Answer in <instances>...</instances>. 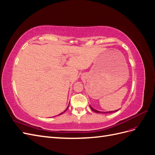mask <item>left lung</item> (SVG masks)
I'll list each match as a JSON object with an SVG mask.
<instances>
[{
	"mask_svg": "<svg viewBox=\"0 0 155 155\" xmlns=\"http://www.w3.org/2000/svg\"><path fill=\"white\" fill-rule=\"evenodd\" d=\"M90 107H91V110H92V111L96 112V113H112V112H115L118 111V110H119V109H118V110H114V111H109V112H101V111H99V110H97L94 109L93 107H92L91 105H90Z\"/></svg>",
	"mask_w": 155,
	"mask_h": 155,
	"instance_id": "obj_1",
	"label": "left lung"
}]
</instances>
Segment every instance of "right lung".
<instances>
[{"instance_id":"add662e5","label":"right lung","mask_w":155,"mask_h":155,"mask_svg":"<svg viewBox=\"0 0 155 155\" xmlns=\"http://www.w3.org/2000/svg\"><path fill=\"white\" fill-rule=\"evenodd\" d=\"M68 106H69V105H68ZM68 107H67V109H66V110H64V112H65V111H66V110H67V109H68ZM63 112H62V113H61V114H63Z\"/></svg>"}]
</instances>
